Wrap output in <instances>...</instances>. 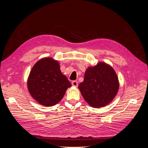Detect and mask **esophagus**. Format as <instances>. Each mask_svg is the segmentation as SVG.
<instances>
[{
    "instance_id": "obj_1",
    "label": "esophagus",
    "mask_w": 148,
    "mask_h": 148,
    "mask_svg": "<svg viewBox=\"0 0 148 148\" xmlns=\"http://www.w3.org/2000/svg\"><path fill=\"white\" fill-rule=\"evenodd\" d=\"M71 84H72V86H75V87H77L78 86V82L77 81H73L71 82Z\"/></svg>"
}]
</instances>
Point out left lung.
<instances>
[{
  "label": "left lung",
  "mask_w": 148,
  "mask_h": 148,
  "mask_svg": "<svg viewBox=\"0 0 148 148\" xmlns=\"http://www.w3.org/2000/svg\"><path fill=\"white\" fill-rule=\"evenodd\" d=\"M78 88L84 100L96 108L104 107L112 101L119 91V82L114 69L105 62L89 66Z\"/></svg>",
  "instance_id": "8db88e82"
}]
</instances>
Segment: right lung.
<instances>
[{"mask_svg": "<svg viewBox=\"0 0 148 148\" xmlns=\"http://www.w3.org/2000/svg\"><path fill=\"white\" fill-rule=\"evenodd\" d=\"M71 86L62 73L59 62L51 57L38 60L31 69L27 81L31 96L39 104L47 107L59 102Z\"/></svg>", "mask_w": 148, "mask_h": 148, "instance_id": "obj_1", "label": "right lung"}]
</instances>
